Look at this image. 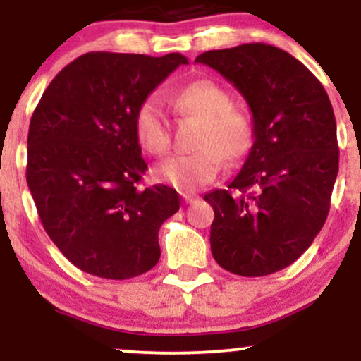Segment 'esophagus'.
Returning a JSON list of instances; mask_svg holds the SVG:
<instances>
[{
    "label": "esophagus",
    "instance_id": "obj_1",
    "mask_svg": "<svg viewBox=\"0 0 361 361\" xmlns=\"http://www.w3.org/2000/svg\"><path fill=\"white\" fill-rule=\"evenodd\" d=\"M197 195H193V193H183V202L185 204H193L195 200H197Z\"/></svg>",
    "mask_w": 361,
    "mask_h": 361
}]
</instances>
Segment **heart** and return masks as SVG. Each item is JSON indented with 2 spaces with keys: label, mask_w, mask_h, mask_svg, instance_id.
Returning a JSON list of instances; mask_svg holds the SVG:
<instances>
[{
  "label": "heart",
  "mask_w": 361,
  "mask_h": 361,
  "mask_svg": "<svg viewBox=\"0 0 361 361\" xmlns=\"http://www.w3.org/2000/svg\"><path fill=\"white\" fill-rule=\"evenodd\" d=\"M171 106L180 117L200 120L192 154L173 156L154 168V178L181 192H193L212 183L222 166L250 154L255 144V120L241 105H234L229 91L215 81L197 80L176 90ZM134 134L139 146L152 156L166 152L169 126L156 97L139 103L134 114Z\"/></svg>",
  "instance_id": "b5f03b06"
}]
</instances>
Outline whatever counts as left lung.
I'll list each match as a JSON object with an SVG mask.
<instances>
[{
  "instance_id": "1",
  "label": "left lung",
  "mask_w": 361,
  "mask_h": 361,
  "mask_svg": "<svg viewBox=\"0 0 361 361\" xmlns=\"http://www.w3.org/2000/svg\"><path fill=\"white\" fill-rule=\"evenodd\" d=\"M250 105L255 144L212 205L210 250L224 270L264 276L292 264L324 226L338 176L336 118L312 73L268 44L200 54Z\"/></svg>"
}]
</instances>
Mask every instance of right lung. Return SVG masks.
<instances>
[{
	"label": "right lung",
	"instance_id": "add662e5",
	"mask_svg": "<svg viewBox=\"0 0 361 361\" xmlns=\"http://www.w3.org/2000/svg\"><path fill=\"white\" fill-rule=\"evenodd\" d=\"M181 54L88 52L44 91L28 128L27 183L45 233L74 267L110 280L156 267L159 227L180 210L176 190L137 188L147 164L134 114Z\"/></svg>",
	"mask_w": 361,
	"mask_h": 361
}]
</instances>
